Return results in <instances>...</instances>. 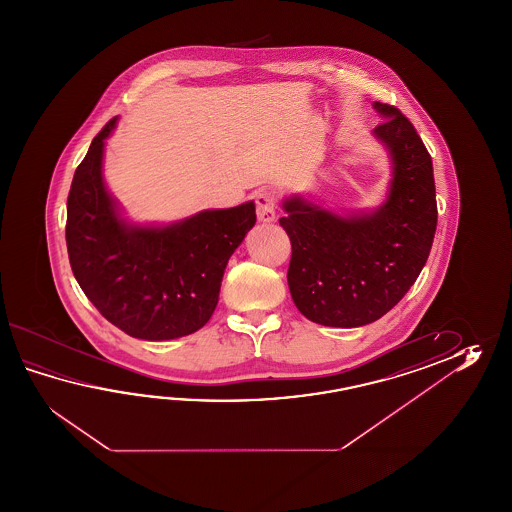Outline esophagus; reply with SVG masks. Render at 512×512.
I'll list each match as a JSON object with an SVG mask.
<instances>
[{"label":"esophagus","mask_w":512,"mask_h":512,"mask_svg":"<svg viewBox=\"0 0 512 512\" xmlns=\"http://www.w3.org/2000/svg\"><path fill=\"white\" fill-rule=\"evenodd\" d=\"M256 214L263 223H269L276 219V196L271 190H260L256 196Z\"/></svg>","instance_id":"1"}]
</instances>
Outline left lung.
Returning <instances> with one entry per match:
<instances>
[{"instance_id":"8db88e82","label":"left lung","mask_w":512,"mask_h":512,"mask_svg":"<svg viewBox=\"0 0 512 512\" xmlns=\"http://www.w3.org/2000/svg\"><path fill=\"white\" fill-rule=\"evenodd\" d=\"M373 108L384 117L373 135L393 164L382 207L344 218L302 197L283 201L291 296L305 318L322 326H366L386 315L414 285L434 241L432 157L399 109L382 102Z\"/></svg>"}]
</instances>
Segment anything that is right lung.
Returning <instances> with one entry per match:
<instances>
[{
  "label": "right lung",
  "mask_w": 512,
  "mask_h": 512,
  "mask_svg": "<svg viewBox=\"0 0 512 512\" xmlns=\"http://www.w3.org/2000/svg\"><path fill=\"white\" fill-rule=\"evenodd\" d=\"M115 124L117 117L98 131L71 183L69 263L100 315L130 337H185L214 313L223 272L254 227L256 208L249 201L168 227L128 225L102 179L104 141Z\"/></svg>",
  "instance_id": "obj_1"
}]
</instances>
